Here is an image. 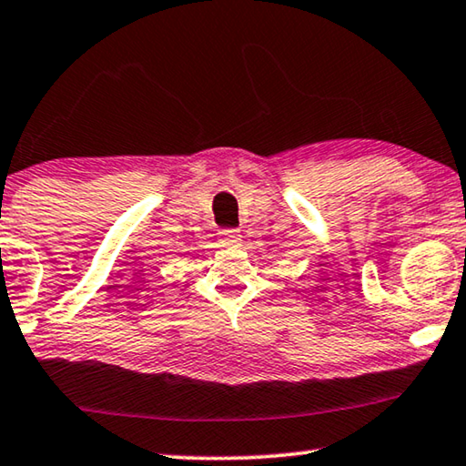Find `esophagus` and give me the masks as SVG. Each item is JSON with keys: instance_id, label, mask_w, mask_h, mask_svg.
Instances as JSON below:
<instances>
[{"instance_id": "34e87169", "label": "esophagus", "mask_w": 466, "mask_h": 466, "mask_svg": "<svg viewBox=\"0 0 466 466\" xmlns=\"http://www.w3.org/2000/svg\"><path fill=\"white\" fill-rule=\"evenodd\" d=\"M219 242L221 245H238L240 242V232L234 230V228H224V230H219Z\"/></svg>"}]
</instances>
